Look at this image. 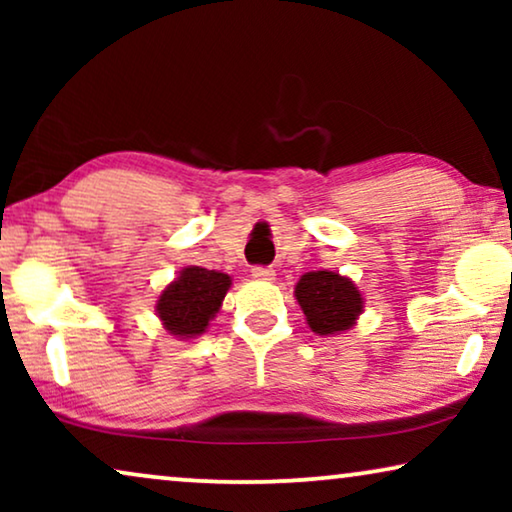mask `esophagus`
I'll return each instance as SVG.
<instances>
[{
	"label": "esophagus",
	"instance_id": "esophagus-1",
	"mask_svg": "<svg viewBox=\"0 0 512 512\" xmlns=\"http://www.w3.org/2000/svg\"><path fill=\"white\" fill-rule=\"evenodd\" d=\"M251 275L256 279H263V282H270V279H275V270L268 268V265H254V268H251Z\"/></svg>",
	"mask_w": 512,
	"mask_h": 512
}]
</instances>
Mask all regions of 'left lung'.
Segmentation results:
<instances>
[{
	"label": "left lung",
	"instance_id": "obj_1",
	"mask_svg": "<svg viewBox=\"0 0 512 512\" xmlns=\"http://www.w3.org/2000/svg\"><path fill=\"white\" fill-rule=\"evenodd\" d=\"M296 298L303 307L307 324L319 335L347 331L361 314L363 300L356 286L338 272L317 270L300 277Z\"/></svg>",
	"mask_w": 512,
	"mask_h": 512
}]
</instances>
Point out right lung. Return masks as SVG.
Listing matches in <instances>:
<instances>
[{"instance_id":"obj_1","label":"right lung","mask_w":512,"mask_h":512,"mask_svg":"<svg viewBox=\"0 0 512 512\" xmlns=\"http://www.w3.org/2000/svg\"><path fill=\"white\" fill-rule=\"evenodd\" d=\"M230 289V277L223 272L198 268L181 270L177 282H172L158 298V317L165 331L177 338L200 335L219 312L221 300Z\"/></svg>"}]
</instances>
